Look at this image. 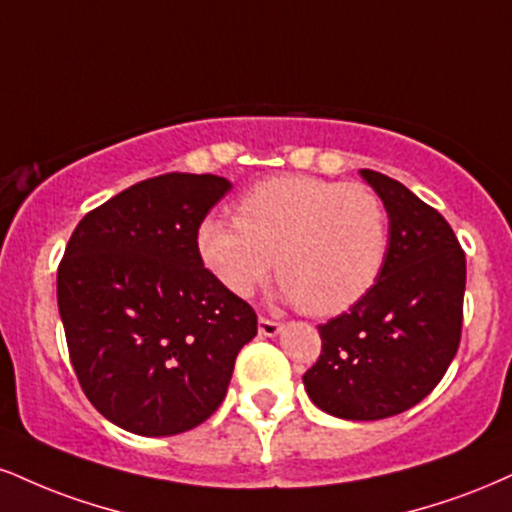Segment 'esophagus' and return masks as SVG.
<instances>
[{
    "mask_svg": "<svg viewBox=\"0 0 512 512\" xmlns=\"http://www.w3.org/2000/svg\"><path fill=\"white\" fill-rule=\"evenodd\" d=\"M257 326H260V336H279L283 326L279 322H274V319H267V317H260V322H257Z\"/></svg>",
    "mask_w": 512,
    "mask_h": 512,
    "instance_id": "obj_1",
    "label": "esophagus"
}]
</instances>
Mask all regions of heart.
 Masks as SVG:
<instances>
[{
    "mask_svg": "<svg viewBox=\"0 0 512 512\" xmlns=\"http://www.w3.org/2000/svg\"><path fill=\"white\" fill-rule=\"evenodd\" d=\"M389 214L372 188L283 174L240 197L236 219L207 217L195 233L207 272L250 298L274 272L281 298L315 317L341 315L377 286L389 257Z\"/></svg>",
    "mask_w": 512,
    "mask_h": 512,
    "instance_id": "1",
    "label": "heart"
}]
</instances>
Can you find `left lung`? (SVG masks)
Returning <instances> with one entry per match:
<instances>
[{"label": "left lung", "instance_id": "left-lung-1", "mask_svg": "<svg viewBox=\"0 0 512 512\" xmlns=\"http://www.w3.org/2000/svg\"><path fill=\"white\" fill-rule=\"evenodd\" d=\"M389 214V257L377 286L319 326L322 355L307 396L341 420L372 422L434 391L463 331L465 252L448 221L403 183L360 169Z\"/></svg>", "mask_w": 512, "mask_h": 512}]
</instances>
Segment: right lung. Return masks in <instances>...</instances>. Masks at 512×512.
Instances as JSON below:
<instances>
[{
	"label": "right lung",
	"instance_id": "add662e5",
	"mask_svg": "<svg viewBox=\"0 0 512 512\" xmlns=\"http://www.w3.org/2000/svg\"><path fill=\"white\" fill-rule=\"evenodd\" d=\"M231 190L212 174L135 183L80 219L57 272L85 396L116 427L174 436L219 408L257 315L207 272L195 233Z\"/></svg>",
	"mask_w": 512,
	"mask_h": 512
}]
</instances>
